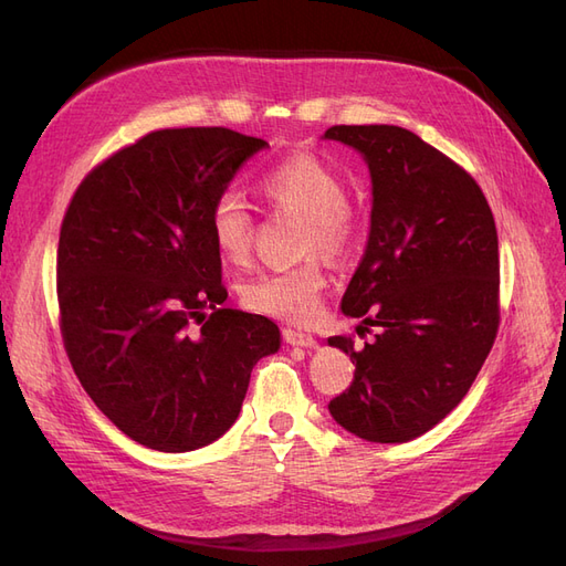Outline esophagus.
<instances>
[{
	"label": "esophagus",
	"mask_w": 566,
	"mask_h": 566,
	"mask_svg": "<svg viewBox=\"0 0 566 566\" xmlns=\"http://www.w3.org/2000/svg\"><path fill=\"white\" fill-rule=\"evenodd\" d=\"M283 339L287 342V345H293V347H306V349H314V347H318L316 337H312L310 333L293 331V328H285V331H283Z\"/></svg>",
	"instance_id": "1"
}]
</instances>
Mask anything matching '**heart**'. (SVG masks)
Masks as SVG:
<instances>
[{"label":"heart","instance_id":"b5f03b06","mask_svg":"<svg viewBox=\"0 0 566 566\" xmlns=\"http://www.w3.org/2000/svg\"><path fill=\"white\" fill-rule=\"evenodd\" d=\"M262 196L283 212L302 217V250L337 254L354 235V217L347 205V186L331 165L310 153H297L260 179ZM212 241L227 262L241 264L252 245V212L235 188H224L210 205ZM325 273L306 260L297 266L264 271L243 285L250 310L290 321L310 323L321 310Z\"/></svg>","mask_w":566,"mask_h":566}]
</instances>
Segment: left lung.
<instances>
[{"mask_svg": "<svg viewBox=\"0 0 566 566\" xmlns=\"http://www.w3.org/2000/svg\"><path fill=\"white\" fill-rule=\"evenodd\" d=\"M323 139L361 153L373 184L366 252L342 314L378 328L364 349L328 337L356 364L328 403L347 432L403 443L462 401L499 333V233L476 181L394 125H335Z\"/></svg>", "mask_w": 566, "mask_h": 566, "instance_id": "obj_1", "label": "left lung"}]
</instances>
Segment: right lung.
<instances>
[{"label":"right lung","instance_id":"right-lung-1","mask_svg":"<svg viewBox=\"0 0 566 566\" xmlns=\"http://www.w3.org/2000/svg\"><path fill=\"white\" fill-rule=\"evenodd\" d=\"M269 148L227 127L150 132L84 177L61 227L63 345L84 391L142 447L186 453L235 422L279 325L221 310L210 205ZM212 311V315L207 312Z\"/></svg>","mask_w":566,"mask_h":566}]
</instances>
